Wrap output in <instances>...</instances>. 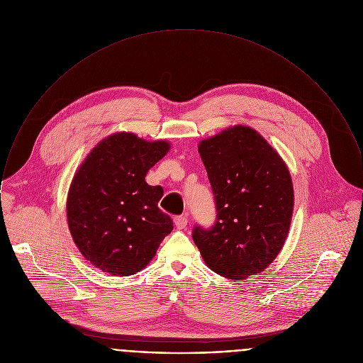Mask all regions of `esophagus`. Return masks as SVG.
<instances>
[{
  "label": "esophagus",
  "mask_w": 363,
  "mask_h": 363,
  "mask_svg": "<svg viewBox=\"0 0 363 363\" xmlns=\"http://www.w3.org/2000/svg\"><path fill=\"white\" fill-rule=\"evenodd\" d=\"M174 223H175V227L178 230H184L186 227V224H188V218L186 216H177V218H174Z\"/></svg>",
  "instance_id": "34e87169"
}]
</instances>
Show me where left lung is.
<instances>
[{
	"label": "left lung",
	"mask_w": 363,
	"mask_h": 363,
	"mask_svg": "<svg viewBox=\"0 0 363 363\" xmlns=\"http://www.w3.org/2000/svg\"><path fill=\"white\" fill-rule=\"evenodd\" d=\"M199 154L212 186L216 221L192 238L206 265L228 279L264 271L286 240L293 212L289 171L255 130L234 126L203 140Z\"/></svg>",
	"instance_id": "obj_1"
}]
</instances>
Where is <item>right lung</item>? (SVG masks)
Instances as JSON below:
<instances>
[{"label": "right lung", "instance_id": "right-lung-1", "mask_svg": "<svg viewBox=\"0 0 363 363\" xmlns=\"http://www.w3.org/2000/svg\"><path fill=\"white\" fill-rule=\"evenodd\" d=\"M168 148L165 142L116 133L96 145L75 174L67 199L70 233L102 272H139L172 231V218L158 208L162 188L145 181Z\"/></svg>", "mask_w": 363, "mask_h": 363}]
</instances>
